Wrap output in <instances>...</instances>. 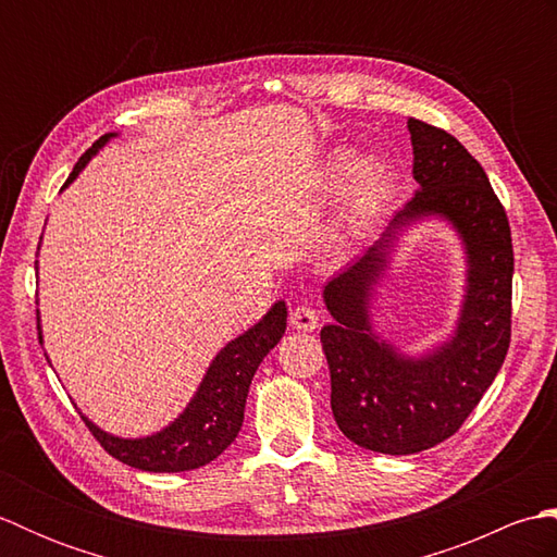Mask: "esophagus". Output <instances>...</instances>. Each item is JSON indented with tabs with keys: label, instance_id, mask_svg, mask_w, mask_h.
Listing matches in <instances>:
<instances>
[{
	"label": "esophagus",
	"instance_id": "esophagus-1",
	"mask_svg": "<svg viewBox=\"0 0 557 557\" xmlns=\"http://www.w3.org/2000/svg\"><path fill=\"white\" fill-rule=\"evenodd\" d=\"M289 323L294 330H301V333H313V330L318 327V311L309 304H301L292 311Z\"/></svg>",
	"mask_w": 557,
	"mask_h": 557
}]
</instances>
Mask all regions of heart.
Returning a JSON list of instances; mask_svg holds the SVG:
<instances>
[{
  "label": "heart",
  "instance_id": "obj_1",
  "mask_svg": "<svg viewBox=\"0 0 557 557\" xmlns=\"http://www.w3.org/2000/svg\"><path fill=\"white\" fill-rule=\"evenodd\" d=\"M330 182L335 186L345 184L347 218L351 224H361L383 203L389 186H393V170L383 158L373 156L351 164L349 152L342 150L330 164Z\"/></svg>",
  "mask_w": 557,
  "mask_h": 557
}]
</instances>
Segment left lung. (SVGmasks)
<instances>
[{"mask_svg": "<svg viewBox=\"0 0 557 557\" xmlns=\"http://www.w3.org/2000/svg\"><path fill=\"white\" fill-rule=\"evenodd\" d=\"M407 128L417 194L323 289L333 417L351 443L383 455H417L459 431L500 371L512 323L510 222L486 172L443 128ZM423 219L454 227L468 270L456 330L413 358L376 333L370 309L398 236Z\"/></svg>", "mask_w": 557, "mask_h": 557, "instance_id": "8db88e82", "label": "left lung"}]
</instances>
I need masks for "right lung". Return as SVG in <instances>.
Wrapping results in <instances>:
<instances>
[{
    "instance_id": "add662e5",
    "label": "right lung",
    "mask_w": 557,
    "mask_h": 557,
    "mask_svg": "<svg viewBox=\"0 0 557 557\" xmlns=\"http://www.w3.org/2000/svg\"><path fill=\"white\" fill-rule=\"evenodd\" d=\"M114 136L120 134L100 136L92 144V148L83 152L74 172L69 174L64 188L76 180L78 172L90 162V158H96L98 150L108 146ZM285 330L287 304L280 299L270 306V311L256 325L227 342L215 354L203 381H200L194 397L188 399L186 409L158 433L144 437H120L102 431L86 413H81V417L86 421L90 433L98 437V443L112 457L124 461L128 467L140 471H156V474H174V471H191L206 467L208 461L220 457L234 443V437L239 435L248 387H251L260 361L282 339ZM38 335L42 342L40 325Z\"/></svg>"
}]
</instances>
